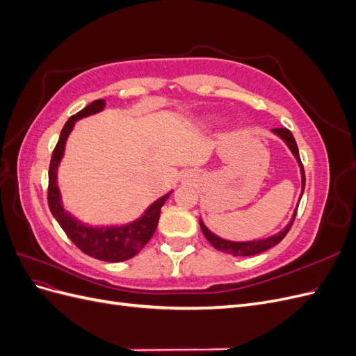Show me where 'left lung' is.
Segmentation results:
<instances>
[{
  "instance_id": "left-lung-1",
  "label": "left lung",
  "mask_w": 356,
  "mask_h": 356,
  "mask_svg": "<svg viewBox=\"0 0 356 356\" xmlns=\"http://www.w3.org/2000/svg\"><path fill=\"white\" fill-rule=\"evenodd\" d=\"M272 134H275L276 136H279L282 139V141L285 143V145L289 148V152L293 153V156L296 157L297 163H298V168H300V175H301V195H300V199L301 196H303V191H305V184H306V177H305V169H303V165H301V160H300V154H298V147L296 144V139L293 136V134H291L288 129L285 127H281V129H272ZM300 203V200H298ZM298 203L297 207L294 209V213L293 217H291V220L288 221V224L285 225V227L279 232V233H275L272 236H268V238H263V239H254V241H229V239H222L220 238V236H217L215 233H212L207 225H204V222L202 221V218L199 220L200 222V229H202V233L204 234V238H207L209 241V243L215 248V250H218L221 252H225V254H230L233 257H250V255H257V254H261L267 250H270V248H273L275 245H277L279 242H281L286 233L289 232L291 225H293L294 222V218L297 215V209H298Z\"/></svg>"
}]
</instances>
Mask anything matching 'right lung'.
I'll return each instance as SVG.
<instances>
[{
  "mask_svg": "<svg viewBox=\"0 0 356 356\" xmlns=\"http://www.w3.org/2000/svg\"><path fill=\"white\" fill-rule=\"evenodd\" d=\"M105 105V99H96L75 115L70 117L65 126H63L49 168L47 199L53 217L56 218L62 230L67 233V236L74 242L75 246H79L84 254H88L93 258H98V260L118 263L135 257L148 243V241L152 239V236L154 234L159 224L160 209L174 190L168 191L166 195L154 200L144 211L141 217L126 224L93 225L75 218L70 211L65 209L58 186V169L63 159V154H65L67 139L72 132L75 123L84 117L104 111Z\"/></svg>",
  "mask_w": 356,
  "mask_h": 356,
  "instance_id": "1",
  "label": "right lung"
}]
</instances>
